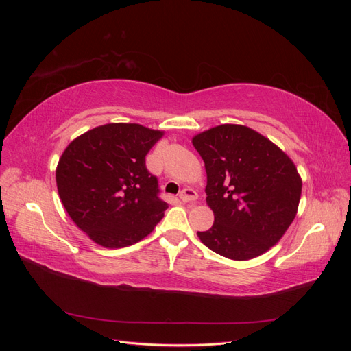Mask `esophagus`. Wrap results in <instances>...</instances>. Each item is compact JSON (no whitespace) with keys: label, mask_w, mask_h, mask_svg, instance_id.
I'll list each match as a JSON object with an SVG mask.
<instances>
[{"label":"esophagus","mask_w":351,"mask_h":351,"mask_svg":"<svg viewBox=\"0 0 351 351\" xmlns=\"http://www.w3.org/2000/svg\"><path fill=\"white\" fill-rule=\"evenodd\" d=\"M178 197H180V200H183V202H193V200H196L197 199V193L195 192L193 189H184V190H182V193L178 195Z\"/></svg>","instance_id":"obj_1"}]
</instances>
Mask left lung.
<instances>
[{"label": "left lung", "instance_id": "obj_1", "mask_svg": "<svg viewBox=\"0 0 351 351\" xmlns=\"http://www.w3.org/2000/svg\"><path fill=\"white\" fill-rule=\"evenodd\" d=\"M192 143L205 162L206 204L215 218L197 231L200 241L232 261L268 252L291 226L302 196L290 156L241 124L212 127Z\"/></svg>", "mask_w": 351, "mask_h": 351}]
</instances>
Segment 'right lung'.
<instances>
[{
    "mask_svg": "<svg viewBox=\"0 0 351 351\" xmlns=\"http://www.w3.org/2000/svg\"><path fill=\"white\" fill-rule=\"evenodd\" d=\"M164 132L110 123L76 137L62 152L56 180L67 214L102 247L130 246L151 234L168 208L145 156Z\"/></svg>",
    "mask_w": 351,
    "mask_h": 351,
    "instance_id": "obj_1",
    "label": "right lung"
}]
</instances>
